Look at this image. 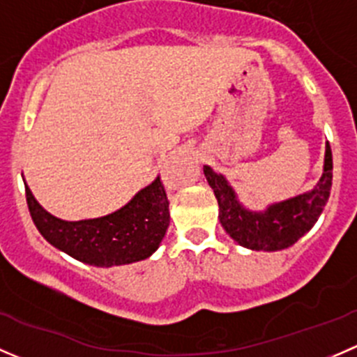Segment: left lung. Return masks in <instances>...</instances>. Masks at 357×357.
Wrapping results in <instances>:
<instances>
[{"mask_svg": "<svg viewBox=\"0 0 357 357\" xmlns=\"http://www.w3.org/2000/svg\"><path fill=\"white\" fill-rule=\"evenodd\" d=\"M332 149L326 143L325 165L318 185L307 193L268 205L266 211H248L240 204L225 176L204 165L207 183L219 204V221L229 236L250 250L275 252L294 245L314 226L332 190Z\"/></svg>", "mask_w": 357, "mask_h": 357, "instance_id": "obj_1", "label": "left lung"}]
</instances>
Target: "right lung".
<instances>
[{"mask_svg": "<svg viewBox=\"0 0 357 357\" xmlns=\"http://www.w3.org/2000/svg\"><path fill=\"white\" fill-rule=\"evenodd\" d=\"M29 212L46 242L70 257L98 268L131 264L150 257L169 226V200L160 178L139 190L124 207L109 215L63 221L38 204L25 185Z\"/></svg>", "mask_w": 357, "mask_h": 357, "instance_id": "right-lung-1", "label": "right lung"}]
</instances>
